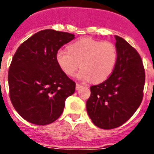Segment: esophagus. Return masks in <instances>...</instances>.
I'll list each match as a JSON object with an SVG mask.
<instances>
[{
    "instance_id": "obj_1",
    "label": "esophagus",
    "mask_w": 154,
    "mask_h": 154,
    "mask_svg": "<svg viewBox=\"0 0 154 154\" xmlns=\"http://www.w3.org/2000/svg\"><path fill=\"white\" fill-rule=\"evenodd\" d=\"M82 85L78 84V83H77V84H76V89H81V88H82Z\"/></svg>"
}]
</instances>
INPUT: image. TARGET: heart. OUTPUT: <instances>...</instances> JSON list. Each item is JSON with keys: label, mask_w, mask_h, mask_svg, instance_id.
Masks as SVG:
<instances>
[{"label": "heart", "mask_w": 154, "mask_h": 154, "mask_svg": "<svg viewBox=\"0 0 154 154\" xmlns=\"http://www.w3.org/2000/svg\"><path fill=\"white\" fill-rule=\"evenodd\" d=\"M68 49L69 51L59 49L56 53V61L67 76L74 74L80 63L82 69L77 77L82 81L105 82L111 76L117 64V47L110 42L84 37L70 44Z\"/></svg>", "instance_id": "1"}]
</instances>
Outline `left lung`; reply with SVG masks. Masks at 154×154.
Returning a JSON list of instances; mask_svg holds the SVG:
<instances>
[{
	"label": "left lung",
	"instance_id": "8db88e82",
	"mask_svg": "<svg viewBox=\"0 0 154 154\" xmlns=\"http://www.w3.org/2000/svg\"><path fill=\"white\" fill-rule=\"evenodd\" d=\"M117 60L106 81L90 87L87 112L96 126L111 129L121 126L136 112L143 98L145 69L134 47L115 36Z\"/></svg>",
	"mask_w": 154,
	"mask_h": 154
}]
</instances>
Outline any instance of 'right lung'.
<instances>
[{
  "instance_id": "obj_1",
  "label": "right lung",
  "mask_w": 154,
  "mask_h": 154,
  "mask_svg": "<svg viewBox=\"0 0 154 154\" xmlns=\"http://www.w3.org/2000/svg\"><path fill=\"white\" fill-rule=\"evenodd\" d=\"M74 35L53 29L35 33L17 49L8 69L11 102L27 122L51 124L62 113L75 83L58 66L56 53Z\"/></svg>"
}]
</instances>
